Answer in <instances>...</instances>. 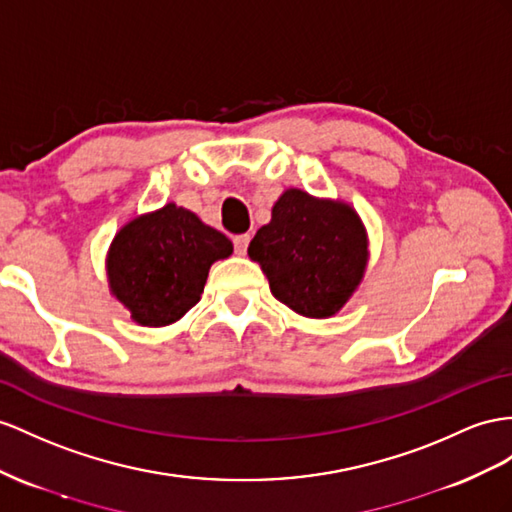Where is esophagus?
Instances as JSON below:
<instances>
[{"mask_svg": "<svg viewBox=\"0 0 512 512\" xmlns=\"http://www.w3.org/2000/svg\"><path fill=\"white\" fill-rule=\"evenodd\" d=\"M248 242H251V235H248V233H242V235H235V238H233V246H235V253H238V255H246V248H248Z\"/></svg>", "mask_w": 512, "mask_h": 512, "instance_id": "esophagus-1", "label": "esophagus"}]
</instances>
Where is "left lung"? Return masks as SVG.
Segmentation results:
<instances>
[{"mask_svg": "<svg viewBox=\"0 0 512 512\" xmlns=\"http://www.w3.org/2000/svg\"><path fill=\"white\" fill-rule=\"evenodd\" d=\"M270 292L305 318H331L359 287L368 266V233L344 201L285 190L272 218L248 244Z\"/></svg>", "mask_w": 512, "mask_h": 512, "instance_id": "left-lung-1", "label": "left lung"}]
</instances>
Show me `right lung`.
I'll use <instances>...</instances> for the list:
<instances>
[{"label": "right lung", "instance_id": "1", "mask_svg": "<svg viewBox=\"0 0 512 512\" xmlns=\"http://www.w3.org/2000/svg\"><path fill=\"white\" fill-rule=\"evenodd\" d=\"M231 253L225 233L168 203L114 235L106 259L110 292L140 326H168L199 303L209 268Z\"/></svg>", "mask_w": 512, "mask_h": 512}]
</instances>
